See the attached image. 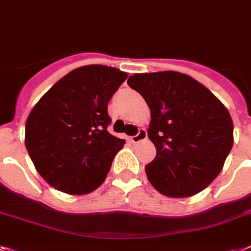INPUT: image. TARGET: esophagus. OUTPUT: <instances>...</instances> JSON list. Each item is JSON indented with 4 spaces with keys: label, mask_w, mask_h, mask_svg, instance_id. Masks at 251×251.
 <instances>
[{
    "label": "esophagus",
    "mask_w": 251,
    "mask_h": 251,
    "mask_svg": "<svg viewBox=\"0 0 251 251\" xmlns=\"http://www.w3.org/2000/svg\"><path fill=\"white\" fill-rule=\"evenodd\" d=\"M147 139V130L146 129H139L138 134L136 135H132L130 136V140H131L132 143H138L140 140H144Z\"/></svg>",
    "instance_id": "obj_1"
}]
</instances>
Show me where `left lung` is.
I'll return each instance as SVG.
<instances>
[{"instance_id": "left-lung-1", "label": "left lung", "mask_w": 251, "mask_h": 251, "mask_svg": "<svg viewBox=\"0 0 251 251\" xmlns=\"http://www.w3.org/2000/svg\"><path fill=\"white\" fill-rule=\"evenodd\" d=\"M127 83L151 109L148 138L157 152L146 166L151 184L169 197L201 192L221 173L233 146L227 108L184 73H135Z\"/></svg>"}]
</instances>
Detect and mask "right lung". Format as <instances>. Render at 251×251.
Returning a JSON list of instances; mask_svg holds the SVG:
<instances>
[{
    "label": "right lung",
    "mask_w": 251,
    "mask_h": 251,
    "mask_svg": "<svg viewBox=\"0 0 251 251\" xmlns=\"http://www.w3.org/2000/svg\"><path fill=\"white\" fill-rule=\"evenodd\" d=\"M127 78L113 67H79L41 98L25 122V148L58 191L86 195L107 178L125 140L108 132V101Z\"/></svg>",
    "instance_id": "1"
}]
</instances>
